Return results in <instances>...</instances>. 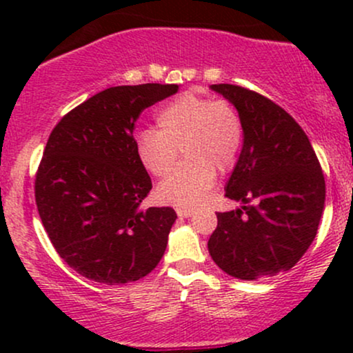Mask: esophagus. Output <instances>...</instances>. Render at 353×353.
<instances>
[{
	"mask_svg": "<svg viewBox=\"0 0 353 353\" xmlns=\"http://www.w3.org/2000/svg\"><path fill=\"white\" fill-rule=\"evenodd\" d=\"M176 212H177V216H179V217H190V216H192V214H194V210H192V209L181 208V209H177Z\"/></svg>",
	"mask_w": 353,
	"mask_h": 353,
	"instance_id": "obj_1",
	"label": "esophagus"
}]
</instances>
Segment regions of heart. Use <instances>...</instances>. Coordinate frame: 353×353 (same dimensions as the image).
<instances>
[{
  "label": "heart",
  "mask_w": 353,
  "mask_h": 353,
  "mask_svg": "<svg viewBox=\"0 0 353 353\" xmlns=\"http://www.w3.org/2000/svg\"><path fill=\"white\" fill-rule=\"evenodd\" d=\"M157 128L139 129L136 154L152 176L163 177L176 164L179 148L188 159L157 185V197L176 208H196L216 182V169L228 172L242 148V121L225 99L184 92L164 104Z\"/></svg>",
  "instance_id": "b5f03b06"
}]
</instances>
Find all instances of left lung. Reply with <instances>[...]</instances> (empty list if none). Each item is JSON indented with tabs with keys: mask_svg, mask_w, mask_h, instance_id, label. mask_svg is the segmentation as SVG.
<instances>
[{
	"mask_svg": "<svg viewBox=\"0 0 353 353\" xmlns=\"http://www.w3.org/2000/svg\"><path fill=\"white\" fill-rule=\"evenodd\" d=\"M237 108L244 144L225 188L242 209L217 212L210 257L242 281L274 277L301 261L317 234L325 179L309 137L274 101L236 84H212Z\"/></svg>",
	"mask_w": 353,
	"mask_h": 353,
	"instance_id": "obj_1",
	"label": "left lung"
}]
</instances>
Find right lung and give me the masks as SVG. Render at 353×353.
I'll return each instance as SVG.
<instances>
[{"label": "right lung", "instance_id": "1", "mask_svg": "<svg viewBox=\"0 0 353 353\" xmlns=\"http://www.w3.org/2000/svg\"><path fill=\"white\" fill-rule=\"evenodd\" d=\"M177 88H108L51 131L36 171V205L56 252L89 281H139L163 259L177 216L171 208H139L152 182L132 132L141 112Z\"/></svg>", "mask_w": 353, "mask_h": 353}]
</instances>
